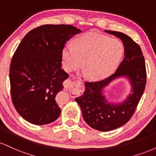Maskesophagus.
Returning a JSON list of instances; mask_svg holds the SVG:
<instances>
[{"instance_id":"esophagus-1","label":"esophagus","mask_w":156,"mask_h":156,"mask_svg":"<svg viewBox=\"0 0 156 156\" xmlns=\"http://www.w3.org/2000/svg\"><path fill=\"white\" fill-rule=\"evenodd\" d=\"M64 87L67 89L74 90L77 94H80L83 91V83L80 81H72L69 85L64 84Z\"/></svg>"}]
</instances>
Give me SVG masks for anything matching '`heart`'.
<instances>
[{
    "label": "heart",
    "instance_id": "b5f03b06",
    "mask_svg": "<svg viewBox=\"0 0 156 156\" xmlns=\"http://www.w3.org/2000/svg\"><path fill=\"white\" fill-rule=\"evenodd\" d=\"M124 48L119 39L105 35L87 33L67 44L62 51V64L67 71L80 67L83 62L90 78L102 79L110 76L120 62Z\"/></svg>",
    "mask_w": 156,
    "mask_h": 156
}]
</instances>
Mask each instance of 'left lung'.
<instances>
[{"mask_svg": "<svg viewBox=\"0 0 156 156\" xmlns=\"http://www.w3.org/2000/svg\"><path fill=\"white\" fill-rule=\"evenodd\" d=\"M105 32L122 41L125 46L124 58L112 76L97 81H86L85 92L76 98L81 108L84 121L91 128L104 132L119 128L130 120L144 93L147 82L145 61L139 44L121 32ZM124 75L130 79L133 93L120 105L108 103L101 94V89L116 77Z\"/></svg>", "mask_w": 156, "mask_h": 156, "instance_id": "1", "label": "left lung"}]
</instances>
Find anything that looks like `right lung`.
I'll return each mask as SVG.
<instances>
[{"label": "right lung", "instance_id": "1", "mask_svg": "<svg viewBox=\"0 0 156 156\" xmlns=\"http://www.w3.org/2000/svg\"><path fill=\"white\" fill-rule=\"evenodd\" d=\"M81 31L70 25H42L25 36L10 64L11 98L20 115L34 125L49 124L61 114L55 98L69 77L62 51Z\"/></svg>", "mask_w": 156, "mask_h": 156}]
</instances>
